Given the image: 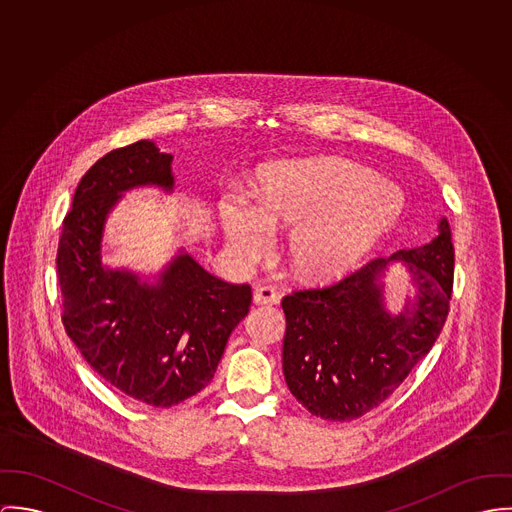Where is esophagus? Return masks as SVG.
<instances>
[{"label":"esophagus","instance_id":"esophagus-1","mask_svg":"<svg viewBox=\"0 0 512 512\" xmlns=\"http://www.w3.org/2000/svg\"><path fill=\"white\" fill-rule=\"evenodd\" d=\"M253 302L255 304H277L279 302V294L271 286H257L253 290Z\"/></svg>","mask_w":512,"mask_h":512}]
</instances>
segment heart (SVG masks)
I'll use <instances>...</instances> for the list:
<instances>
[{"label": "heart", "mask_w": 512, "mask_h": 512, "mask_svg": "<svg viewBox=\"0 0 512 512\" xmlns=\"http://www.w3.org/2000/svg\"><path fill=\"white\" fill-rule=\"evenodd\" d=\"M404 196L395 182L345 159L281 161L259 174V204L226 194L220 220L231 257L241 267L265 261L277 229H292V271L328 283L355 269L395 228Z\"/></svg>", "instance_id": "1"}]
</instances>
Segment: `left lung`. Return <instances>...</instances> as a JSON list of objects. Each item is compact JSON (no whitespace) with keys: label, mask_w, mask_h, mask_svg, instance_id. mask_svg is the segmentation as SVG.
Listing matches in <instances>:
<instances>
[{"label":"left lung","mask_w":512,"mask_h":512,"mask_svg":"<svg viewBox=\"0 0 512 512\" xmlns=\"http://www.w3.org/2000/svg\"><path fill=\"white\" fill-rule=\"evenodd\" d=\"M395 262L411 292L393 313L386 275ZM454 284L452 229L442 216L428 243L375 259L330 288L283 298L284 381L324 420H353L379 406L438 340Z\"/></svg>","instance_id":"1"}]
</instances>
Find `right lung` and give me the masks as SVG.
Masks as SVG:
<instances>
[{
  "label": "right lung",
  "instance_id": "right-lung-1",
  "mask_svg": "<svg viewBox=\"0 0 512 512\" xmlns=\"http://www.w3.org/2000/svg\"><path fill=\"white\" fill-rule=\"evenodd\" d=\"M172 155L143 139L86 172L58 241L64 328L84 359L115 389L151 406L200 393L251 306L249 284L210 275L184 247L157 273L104 261L106 226L125 192L172 194Z\"/></svg>",
  "mask_w": 512,
  "mask_h": 512
}]
</instances>
